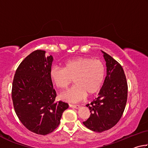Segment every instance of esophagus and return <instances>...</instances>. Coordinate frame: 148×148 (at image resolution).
Segmentation results:
<instances>
[{"mask_svg":"<svg viewBox=\"0 0 148 148\" xmlns=\"http://www.w3.org/2000/svg\"><path fill=\"white\" fill-rule=\"evenodd\" d=\"M69 106L71 108H76L78 109L79 108V105H74V104H69Z\"/></svg>","mask_w":148,"mask_h":148,"instance_id":"obj_1","label":"esophagus"}]
</instances>
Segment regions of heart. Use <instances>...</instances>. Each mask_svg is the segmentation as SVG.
I'll return each mask as SVG.
<instances>
[{
    "mask_svg": "<svg viewBox=\"0 0 148 148\" xmlns=\"http://www.w3.org/2000/svg\"><path fill=\"white\" fill-rule=\"evenodd\" d=\"M105 66L101 61L79 57L70 59L63 64L62 69L54 66L49 72L51 82L56 87L65 89L74 80V86L62 93V100L69 102L82 101L87 93L98 92L103 83Z\"/></svg>",
    "mask_w": 148,
    "mask_h": 148,
    "instance_id": "1",
    "label": "heart"
}]
</instances>
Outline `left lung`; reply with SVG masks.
<instances>
[{"label": "left lung", "mask_w": 148, "mask_h": 148, "mask_svg": "<svg viewBox=\"0 0 148 148\" xmlns=\"http://www.w3.org/2000/svg\"><path fill=\"white\" fill-rule=\"evenodd\" d=\"M101 51L106 61V76L98 97L86 105L91 115L83 122L87 128L97 132L112 128L119 121L126 106L128 91L121 65L108 54Z\"/></svg>", "instance_id": "8db88e82"}]
</instances>
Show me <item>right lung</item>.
<instances>
[{
	"label": "right lung",
	"instance_id": "right-lung-1",
	"mask_svg": "<svg viewBox=\"0 0 148 148\" xmlns=\"http://www.w3.org/2000/svg\"><path fill=\"white\" fill-rule=\"evenodd\" d=\"M53 58L36 50L17 68L12 84V98L17 116L30 131L46 135L59 126L69 104L56 102V92L49 77Z\"/></svg>",
	"mask_w": 148,
	"mask_h": 148
}]
</instances>
